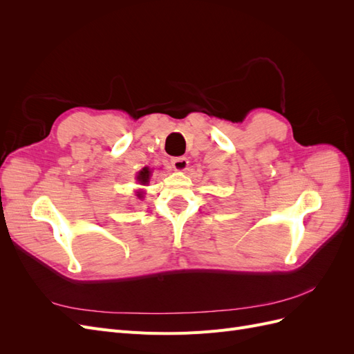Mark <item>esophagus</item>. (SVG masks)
Returning a JSON list of instances; mask_svg holds the SVG:
<instances>
[{"label": "esophagus", "instance_id": "esophagus-1", "mask_svg": "<svg viewBox=\"0 0 354 354\" xmlns=\"http://www.w3.org/2000/svg\"><path fill=\"white\" fill-rule=\"evenodd\" d=\"M171 165L176 171H185L189 167V160L186 156H176L171 159Z\"/></svg>", "mask_w": 354, "mask_h": 354}]
</instances>
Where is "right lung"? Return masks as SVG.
<instances>
[{
  "mask_svg": "<svg viewBox=\"0 0 354 354\" xmlns=\"http://www.w3.org/2000/svg\"><path fill=\"white\" fill-rule=\"evenodd\" d=\"M149 176H151V171H149V168H143L140 173H138V176H137V180L140 181L142 185H146L147 181H149Z\"/></svg>",
  "mask_w": 354,
  "mask_h": 354,
  "instance_id": "add662e5",
  "label": "right lung"
}]
</instances>
